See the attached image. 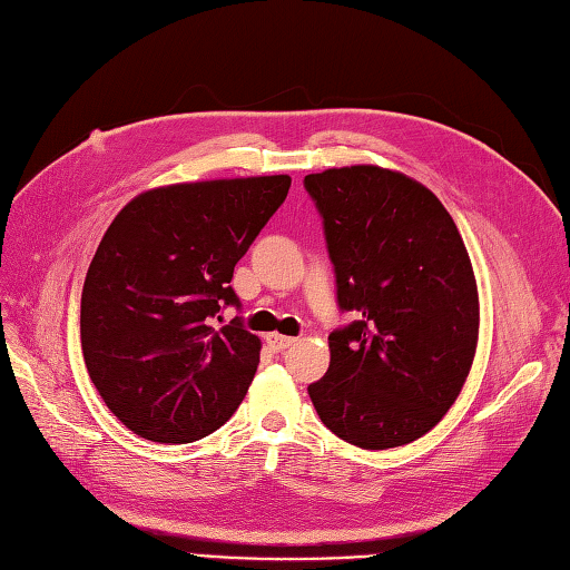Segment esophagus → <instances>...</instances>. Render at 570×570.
<instances>
[{
  "mask_svg": "<svg viewBox=\"0 0 570 570\" xmlns=\"http://www.w3.org/2000/svg\"><path fill=\"white\" fill-rule=\"evenodd\" d=\"M265 342H268V346L273 352H283V350H287V346H293L295 344V340L293 336H285V334H265Z\"/></svg>",
  "mask_w": 570,
  "mask_h": 570,
  "instance_id": "obj_1",
  "label": "esophagus"
}]
</instances>
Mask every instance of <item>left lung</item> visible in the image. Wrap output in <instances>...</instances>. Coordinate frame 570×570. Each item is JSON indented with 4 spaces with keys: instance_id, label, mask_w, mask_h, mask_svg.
Returning <instances> with one entry per match:
<instances>
[{
    "instance_id": "left-lung-1",
    "label": "left lung",
    "mask_w": 570,
    "mask_h": 570,
    "mask_svg": "<svg viewBox=\"0 0 570 570\" xmlns=\"http://www.w3.org/2000/svg\"><path fill=\"white\" fill-rule=\"evenodd\" d=\"M354 322L330 334L309 399L330 431L364 450L425 435L455 403L478 346L470 255L438 196L399 171L358 165L307 174Z\"/></svg>"
}]
</instances>
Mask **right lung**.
Segmentation results:
<instances>
[{"instance_id":"add662e5","label":"right lung","mask_w":570,"mask_h":570,"mask_svg":"<svg viewBox=\"0 0 570 570\" xmlns=\"http://www.w3.org/2000/svg\"><path fill=\"white\" fill-rule=\"evenodd\" d=\"M287 174L174 184L135 196L92 255L80 346L108 409L155 443H194L236 413L261 340L216 330L236 263L281 208Z\"/></svg>"}]
</instances>
